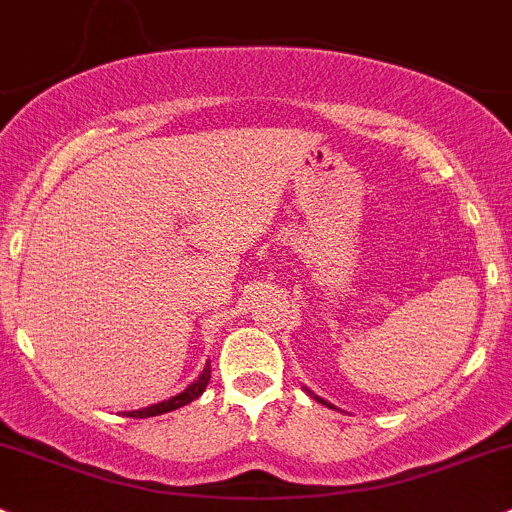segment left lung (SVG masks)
<instances>
[{
	"label": "left lung",
	"instance_id": "8db88e82",
	"mask_svg": "<svg viewBox=\"0 0 512 512\" xmlns=\"http://www.w3.org/2000/svg\"><path fill=\"white\" fill-rule=\"evenodd\" d=\"M310 394H313V392H310ZM313 399H315V402H320V404H325V407H330V409H333V404H328V402H325V399L315 397V394H313Z\"/></svg>",
	"mask_w": 512,
	"mask_h": 512
}]
</instances>
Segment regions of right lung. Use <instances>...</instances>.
Instances as JSON below:
<instances>
[{"label":"right lung","mask_w":512,"mask_h":512,"mask_svg":"<svg viewBox=\"0 0 512 512\" xmlns=\"http://www.w3.org/2000/svg\"><path fill=\"white\" fill-rule=\"evenodd\" d=\"M209 377H212V367H204V372L199 374L197 379H194L192 384H189L187 389H184L182 394H177V397L167 399V402H160V404H152V407H145V409H138V412H128V416H133V419H147V416H157V414H165V412H175V409L184 407V404L194 402V399L199 397V394L207 389L209 384Z\"/></svg>","instance_id":"1"}]
</instances>
